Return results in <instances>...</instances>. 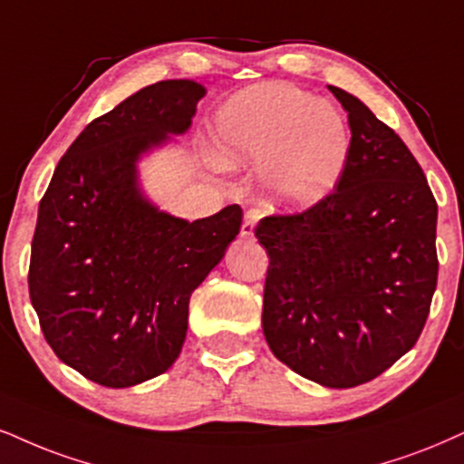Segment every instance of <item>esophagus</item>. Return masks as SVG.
<instances>
[{
  "label": "esophagus",
  "instance_id": "esophagus-1",
  "mask_svg": "<svg viewBox=\"0 0 464 464\" xmlns=\"http://www.w3.org/2000/svg\"><path fill=\"white\" fill-rule=\"evenodd\" d=\"M258 219H260V210L258 208H251V210H247V213H245L243 226H241V234L245 238H249L251 234H254V227H256V223H258Z\"/></svg>",
  "mask_w": 464,
  "mask_h": 464
}]
</instances>
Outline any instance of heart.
Wrapping results in <instances>:
<instances>
[{
	"mask_svg": "<svg viewBox=\"0 0 464 464\" xmlns=\"http://www.w3.org/2000/svg\"><path fill=\"white\" fill-rule=\"evenodd\" d=\"M351 135L342 113L284 83L256 85L223 107L219 159L227 168H265L273 198L305 206L323 198L344 169Z\"/></svg>",
	"mask_w": 464,
	"mask_h": 464,
	"instance_id": "obj_1",
	"label": "heart"
}]
</instances>
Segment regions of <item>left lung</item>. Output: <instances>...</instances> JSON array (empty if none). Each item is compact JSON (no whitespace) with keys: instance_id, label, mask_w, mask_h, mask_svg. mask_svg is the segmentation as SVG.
<instances>
[{"instance_id":"obj_1","label":"left lung","mask_w":464,"mask_h":464,"mask_svg":"<svg viewBox=\"0 0 464 464\" xmlns=\"http://www.w3.org/2000/svg\"><path fill=\"white\" fill-rule=\"evenodd\" d=\"M351 150L335 187L256 226L266 249L262 331L279 362L334 390L363 385L409 353L437 288V199L396 130L329 85Z\"/></svg>"}]
</instances>
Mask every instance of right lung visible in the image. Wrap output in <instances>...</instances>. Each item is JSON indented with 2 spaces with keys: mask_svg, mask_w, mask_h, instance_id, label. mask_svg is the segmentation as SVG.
Here are the masks:
<instances>
[{
  "mask_svg": "<svg viewBox=\"0 0 464 464\" xmlns=\"http://www.w3.org/2000/svg\"><path fill=\"white\" fill-rule=\"evenodd\" d=\"M204 92L169 79L94 118L40 199L32 305L57 357L99 385H137L176 362L191 293L241 230L238 204L188 223L137 188L140 154L185 133Z\"/></svg>",
  "mask_w": 464,
  "mask_h": 464,
  "instance_id": "obj_1",
  "label": "right lung"
}]
</instances>
